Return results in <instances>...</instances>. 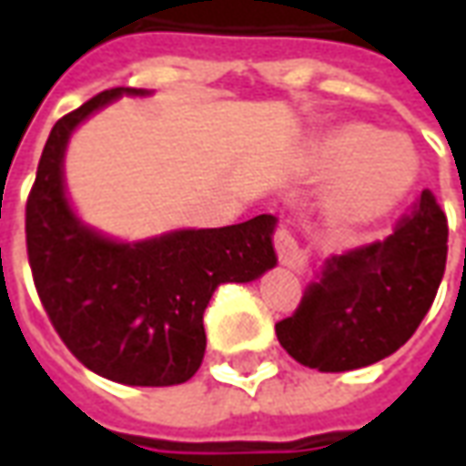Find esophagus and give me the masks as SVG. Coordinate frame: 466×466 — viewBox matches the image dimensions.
Here are the masks:
<instances>
[{
    "instance_id": "34e87169",
    "label": "esophagus",
    "mask_w": 466,
    "mask_h": 466,
    "mask_svg": "<svg viewBox=\"0 0 466 466\" xmlns=\"http://www.w3.org/2000/svg\"><path fill=\"white\" fill-rule=\"evenodd\" d=\"M274 247H277V257H279V262L287 267V269H292L297 274L307 272V267H309V259H307V254L299 249V244L294 242V237L287 229H279L277 237H274Z\"/></svg>"
}]
</instances>
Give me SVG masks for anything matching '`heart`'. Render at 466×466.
<instances>
[{
  "label": "heart",
  "mask_w": 466,
  "mask_h": 466,
  "mask_svg": "<svg viewBox=\"0 0 466 466\" xmlns=\"http://www.w3.org/2000/svg\"><path fill=\"white\" fill-rule=\"evenodd\" d=\"M309 172L327 179L319 197L324 222L337 237L350 239L397 209L414 187L420 157L400 134L342 122L317 139Z\"/></svg>",
  "instance_id": "b5f03b06"
}]
</instances>
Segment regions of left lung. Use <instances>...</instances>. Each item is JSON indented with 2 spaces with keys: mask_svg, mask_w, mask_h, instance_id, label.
<instances>
[{
  "mask_svg": "<svg viewBox=\"0 0 466 466\" xmlns=\"http://www.w3.org/2000/svg\"><path fill=\"white\" fill-rule=\"evenodd\" d=\"M444 264L447 217L424 189L414 212L387 239L327 259L294 317L277 324V339L309 370L370 367L417 332Z\"/></svg>",
  "mask_w": 466,
  "mask_h": 466,
  "instance_id": "left-lung-1",
  "label": "left lung"
}]
</instances>
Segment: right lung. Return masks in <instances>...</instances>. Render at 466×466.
<instances>
[{
	"instance_id": "add662e5",
	"label": "right lung",
	"mask_w": 466,
	"mask_h": 466,
	"mask_svg": "<svg viewBox=\"0 0 466 466\" xmlns=\"http://www.w3.org/2000/svg\"><path fill=\"white\" fill-rule=\"evenodd\" d=\"M124 95L152 92L116 86L52 127L26 202V252L49 319L86 370L129 387H172L202 364L214 289L277 267V217L137 242L86 224L66 194V147L79 124Z\"/></svg>"
}]
</instances>
